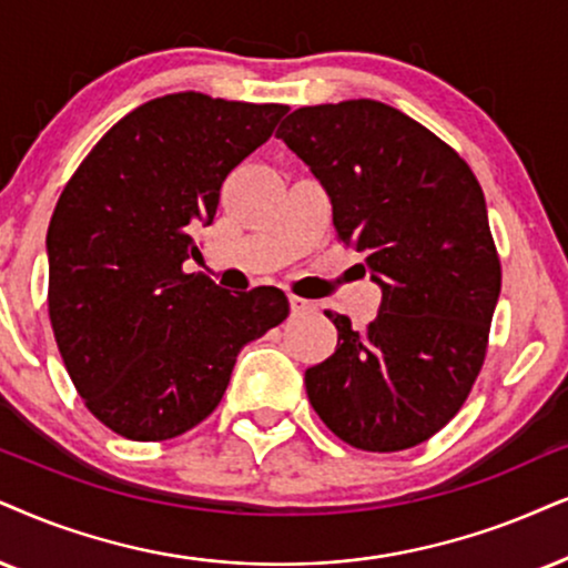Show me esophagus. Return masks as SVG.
Listing matches in <instances>:
<instances>
[{
    "label": "esophagus",
    "instance_id": "obj_1",
    "mask_svg": "<svg viewBox=\"0 0 568 568\" xmlns=\"http://www.w3.org/2000/svg\"><path fill=\"white\" fill-rule=\"evenodd\" d=\"M314 301H306V298H301V296H291V312L293 314H306V312H314Z\"/></svg>",
    "mask_w": 568,
    "mask_h": 568
}]
</instances>
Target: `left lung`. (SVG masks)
I'll list each match as a JSON object with an SVG mask.
<instances>
[{
    "label": "left lung",
    "instance_id": "obj_1",
    "mask_svg": "<svg viewBox=\"0 0 568 568\" xmlns=\"http://www.w3.org/2000/svg\"><path fill=\"white\" fill-rule=\"evenodd\" d=\"M333 201L337 239L383 291L364 329L325 312L335 354L306 369V396L343 443L404 450L464 406L500 296L485 193L448 143L375 99L301 106L277 128Z\"/></svg>",
    "mask_w": 568,
    "mask_h": 568
}]
</instances>
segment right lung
<instances>
[{"instance_id":"add662e5","label":"right lung","mask_w":568,"mask_h":568,"mask_svg":"<svg viewBox=\"0 0 568 568\" xmlns=\"http://www.w3.org/2000/svg\"><path fill=\"white\" fill-rule=\"evenodd\" d=\"M285 112L168 93L112 125L64 185L47 233L49 320L75 390L112 433H189L225 396L241 348L288 317L283 291L233 296L183 270L222 181Z\"/></svg>"}]
</instances>
